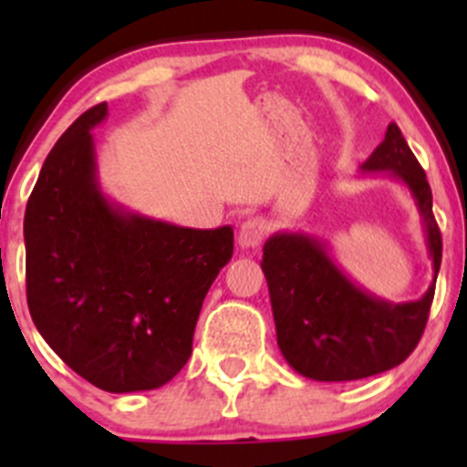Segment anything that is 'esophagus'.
Returning <instances> with one entry per match:
<instances>
[{
  "label": "esophagus",
  "instance_id": "esophagus-1",
  "mask_svg": "<svg viewBox=\"0 0 467 467\" xmlns=\"http://www.w3.org/2000/svg\"><path fill=\"white\" fill-rule=\"evenodd\" d=\"M268 234V223L262 216H251L239 225V246L242 248H257Z\"/></svg>",
  "mask_w": 467,
  "mask_h": 467
}]
</instances>
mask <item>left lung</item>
Returning a JSON list of instances; mask_svg holds the SVG:
<instances>
[{"label": "left lung", "mask_w": 467, "mask_h": 467, "mask_svg": "<svg viewBox=\"0 0 467 467\" xmlns=\"http://www.w3.org/2000/svg\"><path fill=\"white\" fill-rule=\"evenodd\" d=\"M364 171H389L411 190L427 233L434 282L420 300L389 303L359 289L327 255L318 239L277 233L264 244L262 271L271 294L277 346L296 373L318 381H350L402 364L420 341L430 318L442 257L441 230L431 212V190L420 162L398 124Z\"/></svg>", "instance_id": "obj_1"}]
</instances>
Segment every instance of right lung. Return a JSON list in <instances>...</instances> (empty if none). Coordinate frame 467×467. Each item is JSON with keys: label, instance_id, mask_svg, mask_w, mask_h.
<instances>
[{"label": "right lung", "instance_id": "1", "mask_svg": "<svg viewBox=\"0 0 467 467\" xmlns=\"http://www.w3.org/2000/svg\"><path fill=\"white\" fill-rule=\"evenodd\" d=\"M83 112L40 169L25 214L26 303L37 332L108 393L150 390L192 355L201 307L233 257V228L194 230L126 212L99 190Z\"/></svg>", "mask_w": 467, "mask_h": 467}]
</instances>
